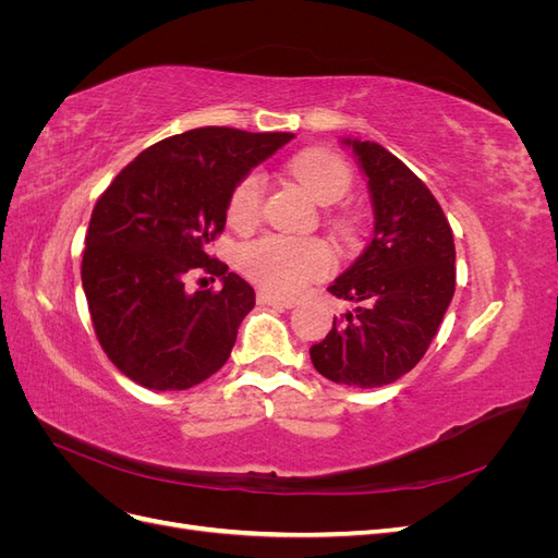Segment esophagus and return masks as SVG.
<instances>
[{"instance_id":"34e87169","label":"esophagus","mask_w":558,"mask_h":558,"mask_svg":"<svg viewBox=\"0 0 558 558\" xmlns=\"http://www.w3.org/2000/svg\"><path fill=\"white\" fill-rule=\"evenodd\" d=\"M258 305H265V307H279V310H291L295 302L293 300H283V298H277V295H269L265 291L258 293Z\"/></svg>"}]
</instances>
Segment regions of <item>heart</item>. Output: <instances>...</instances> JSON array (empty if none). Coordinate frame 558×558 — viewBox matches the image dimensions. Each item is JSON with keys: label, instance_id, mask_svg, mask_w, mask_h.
<instances>
[{"label": "heart", "instance_id": "obj_1", "mask_svg": "<svg viewBox=\"0 0 558 558\" xmlns=\"http://www.w3.org/2000/svg\"><path fill=\"white\" fill-rule=\"evenodd\" d=\"M289 174L300 181L320 202L335 205L349 195L353 185L351 167L330 150L307 148L289 160ZM263 174L248 172L234 185L228 199V223L234 230L256 228L263 216ZM335 230L349 234L353 218L349 214H332ZM246 277L260 289L283 298L302 293L307 286L332 269V251L320 240H298L283 234H267L253 242L242 253Z\"/></svg>", "mask_w": 558, "mask_h": 558}]
</instances>
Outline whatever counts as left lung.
<instances>
[{
	"label": "left lung",
	"instance_id": "obj_1",
	"mask_svg": "<svg viewBox=\"0 0 558 558\" xmlns=\"http://www.w3.org/2000/svg\"><path fill=\"white\" fill-rule=\"evenodd\" d=\"M351 146L375 209V234L328 291L353 302L310 349L314 367L344 386L393 384L424 359L456 289V248L442 207L408 165L375 142Z\"/></svg>",
	"mask_w": 558,
	"mask_h": 558
}]
</instances>
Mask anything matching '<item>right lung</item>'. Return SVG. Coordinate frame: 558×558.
Wrapping results in <instances>:
<instances>
[{
    "instance_id": "obj_1",
    "label": "right lung",
    "mask_w": 558,
    "mask_h": 558,
    "mask_svg": "<svg viewBox=\"0 0 558 558\" xmlns=\"http://www.w3.org/2000/svg\"><path fill=\"white\" fill-rule=\"evenodd\" d=\"M293 137L189 130L142 150L99 195L81 281L97 340L125 377L185 391L226 365L256 293L207 246L238 181ZM193 274L221 276L225 289L189 294Z\"/></svg>"
}]
</instances>
